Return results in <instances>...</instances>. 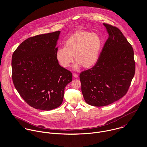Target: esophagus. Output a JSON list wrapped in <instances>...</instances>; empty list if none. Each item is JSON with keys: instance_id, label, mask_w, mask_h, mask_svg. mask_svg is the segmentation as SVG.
Instances as JSON below:
<instances>
[{"instance_id": "1", "label": "esophagus", "mask_w": 147, "mask_h": 147, "mask_svg": "<svg viewBox=\"0 0 147 147\" xmlns=\"http://www.w3.org/2000/svg\"><path fill=\"white\" fill-rule=\"evenodd\" d=\"M72 76H73L74 78H77L78 77V75L77 74H75V73H74V74H72Z\"/></svg>"}]
</instances>
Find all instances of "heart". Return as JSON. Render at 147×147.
Returning a JSON list of instances; mask_svg holds the SVG:
<instances>
[{
    "mask_svg": "<svg viewBox=\"0 0 147 147\" xmlns=\"http://www.w3.org/2000/svg\"><path fill=\"white\" fill-rule=\"evenodd\" d=\"M102 47L100 36L86 30H79L73 33L65 42L64 47L58 49L56 58L60 65L66 68L73 61L74 67L78 69L82 66L89 68L98 61Z\"/></svg>",
    "mask_w": 147,
    "mask_h": 147,
    "instance_id": "b5f03b06",
    "label": "heart"
}]
</instances>
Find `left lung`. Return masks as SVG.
<instances>
[{
	"instance_id": "8db88e82",
	"label": "left lung",
	"mask_w": 147,
	"mask_h": 147,
	"mask_svg": "<svg viewBox=\"0 0 147 147\" xmlns=\"http://www.w3.org/2000/svg\"><path fill=\"white\" fill-rule=\"evenodd\" d=\"M108 39L93 67L80 73L82 92L92 106L111 104L127 93L135 72L134 50L121 30L103 24Z\"/></svg>"
}]
</instances>
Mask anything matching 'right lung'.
I'll list each match as a JSON object with an SVG mask.
<instances>
[{"mask_svg": "<svg viewBox=\"0 0 147 147\" xmlns=\"http://www.w3.org/2000/svg\"><path fill=\"white\" fill-rule=\"evenodd\" d=\"M61 32L30 37L18 46L12 57L13 83L31 107L50 110L62 104L65 86L72 82L71 72L56 58Z\"/></svg>", "mask_w": 147, "mask_h": 147, "instance_id": "1", "label": "right lung"}]
</instances>
